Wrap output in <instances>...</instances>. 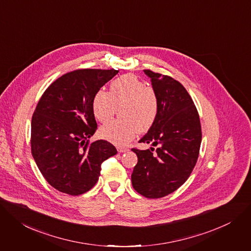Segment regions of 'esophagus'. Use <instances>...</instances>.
Segmentation results:
<instances>
[{
	"label": "esophagus",
	"mask_w": 251,
	"mask_h": 251,
	"mask_svg": "<svg viewBox=\"0 0 251 251\" xmlns=\"http://www.w3.org/2000/svg\"><path fill=\"white\" fill-rule=\"evenodd\" d=\"M117 150H118V152H120V153H124V152L128 151L129 149L126 148V147H121V146H119V147H117Z\"/></svg>",
	"instance_id": "1"
}]
</instances>
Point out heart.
<instances>
[{
  "label": "heart",
  "instance_id": "heart-1",
  "mask_svg": "<svg viewBox=\"0 0 251 251\" xmlns=\"http://www.w3.org/2000/svg\"><path fill=\"white\" fill-rule=\"evenodd\" d=\"M120 106L121 119L103 125L99 134L117 145L127 144L138 131L145 132L154 124L158 114V97L152 87L138 77L127 74L114 80L109 93L99 90L92 100V112L99 122H106Z\"/></svg>",
  "mask_w": 251,
  "mask_h": 251
}]
</instances>
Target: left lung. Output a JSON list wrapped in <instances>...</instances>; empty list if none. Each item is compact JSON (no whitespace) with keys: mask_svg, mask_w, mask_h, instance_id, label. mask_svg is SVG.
<instances>
[{"mask_svg":"<svg viewBox=\"0 0 251 251\" xmlns=\"http://www.w3.org/2000/svg\"><path fill=\"white\" fill-rule=\"evenodd\" d=\"M158 97L154 124L140 143L158 146L133 148L138 157L131 175L133 188L147 198H161L177 190L190 176L199 155L201 125L197 109L186 91L173 78L144 70Z\"/></svg>","mask_w":251,"mask_h":251,"instance_id":"8db88e82","label":"left lung"}]
</instances>
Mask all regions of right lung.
<instances>
[{"mask_svg":"<svg viewBox=\"0 0 251 251\" xmlns=\"http://www.w3.org/2000/svg\"><path fill=\"white\" fill-rule=\"evenodd\" d=\"M117 70L81 69L53 82L32 117L31 150L48 183L60 192L80 195L99 179L101 164L117 154L106 140L90 143L97 129L92 100Z\"/></svg>","mask_w":251,"mask_h":251,"instance_id":"add662e5","label":"right lung"}]
</instances>
